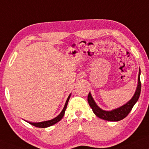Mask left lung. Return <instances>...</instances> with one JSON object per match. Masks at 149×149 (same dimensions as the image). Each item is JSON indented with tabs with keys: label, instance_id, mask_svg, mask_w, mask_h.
<instances>
[{
	"label": "left lung",
	"instance_id": "8db88e82",
	"mask_svg": "<svg viewBox=\"0 0 149 149\" xmlns=\"http://www.w3.org/2000/svg\"><path fill=\"white\" fill-rule=\"evenodd\" d=\"M140 68H139L137 86L133 97L128 102H126L125 104L120 106V107L115 108V109L111 110V111H105V110L102 109L100 107H99L96 102H95L94 99L92 97L91 93H89L88 96V102L89 105L93 109V113L95 114V115L98 117L99 118L104 119V120L106 121H110V122H117V121H120L125 118L128 115V113L131 112L134 105L136 104L139 97V95H140Z\"/></svg>",
	"mask_w": 149,
	"mask_h": 149
}]
</instances>
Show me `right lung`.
Segmentation results:
<instances>
[{"label":"right lung","instance_id":"right-lung-1","mask_svg":"<svg viewBox=\"0 0 149 149\" xmlns=\"http://www.w3.org/2000/svg\"><path fill=\"white\" fill-rule=\"evenodd\" d=\"M70 96H71V93L70 94L68 97L67 100H66L65 106H64L63 110H62V111L61 112V113L58 115L57 117H54V119H50V120L44 121V122H28L29 124H32V125L36 126V127H38V128H47V127H49V126L54 125V124H56V123L59 122L61 119L63 118L64 114H65L66 108H67L68 103V101L70 100Z\"/></svg>","mask_w":149,"mask_h":149}]
</instances>
